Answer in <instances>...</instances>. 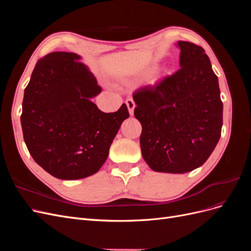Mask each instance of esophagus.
<instances>
[{"label":"esophagus","mask_w":251,"mask_h":251,"mask_svg":"<svg viewBox=\"0 0 251 251\" xmlns=\"http://www.w3.org/2000/svg\"><path fill=\"white\" fill-rule=\"evenodd\" d=\"M126 107H127L128 113H130V115L133 116L134 115V109L136 107L135 101L132 100V98H128V100H126Z\"/></svg>","instance_id":"1"}]
</instances>
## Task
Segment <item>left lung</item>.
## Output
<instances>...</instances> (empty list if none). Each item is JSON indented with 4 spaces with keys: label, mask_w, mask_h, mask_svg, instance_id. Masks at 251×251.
I'll return each mask as SVG.
<instances>
[{
    "label": "left lung",
    "mask_w": 251,
    "mask_h": 251,
    "mask_svg": "<svg viewBox=\"0 0 251 251\" xmlns=\"http://www.w3.org/2000/svg\"><path fill=\"white\" fill-rule=\"evenodd\" d=\"M180 69L133 95L144 161L158 173L184 174L207 160L221 136L223 103L203 48L179 41Z\"/></svg>",
    "instance_id": "obj_1"
}]
</instances>
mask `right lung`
Segmentation results:
<instances>
[{"mask_svg":"<svg viewBox=\"0 0 251 251\" xmlns=\"http://www.w3.org/2000/svg\"><path fill=\"white\" fill-rule=\"evenodd\" d=\"M76 53L55 51L36 63L24 91L21 124L34 161L53 177L77 180L100 171L123 121L126 103L103 113L92 102L101 92Z\"/></svg>","mask_w":251,"mask_h":251,"instance_id":"right-lung-1","label":"right lung"}]
</instances>
